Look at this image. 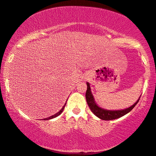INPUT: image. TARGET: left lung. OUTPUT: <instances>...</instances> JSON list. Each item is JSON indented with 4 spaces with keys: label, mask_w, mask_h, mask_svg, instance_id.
<instances>
[{
    "label": "left lung",
    "mask_w": 156,
    "mask_h": 156,
    "mask_svg": "<svg viewBox=\"0 0 156 156\" xmlns=\"http://www.w3.org/2000/svg\"><path fill=\"white\" fill-rule=\"evenodd\" d=\"M86 84H87V90H86V98L88 105L89 106L90 109L91 110V112L95 114L96 117H98L99 119L103 120H113L123 117L124 115L129 113V112L135 107L136 104L138 103L140 98V97H139L138 100H137L133 106H129V108H127V109H125L107 110L103 109V108L100 107V106H98L97 105V104L96 103L95 99H94V96H93L92 94L91 90H90L89 83L87 82Z\"/></svg>",
    "instance_id": "obj_1"
}]
</instances>
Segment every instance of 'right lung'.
<instances>
[{
  "label": "right lung",
  "instance_id": "right-lung-1",
  "mask_svg": "<svg viewBox=\"0 0 156 156\" xmlns=\"http://www.w3.org/2000/svg\"><path fill=\"white\" fill-rule=\"evenodd\" d=\"M66 104H65V105L62 106V109H61L60 111H59L58 113H56L55 114H54V115H52V116H51V117H47V118H44V119H43L44 120H49V119H53V118H55V117H58L59 115H60V114L62 113V111H63V109H64V108H65V106H66Z\"/></svg>",
  "mask_w": 156,
  "mask_h": 156
}]
</instances>
